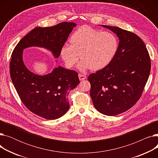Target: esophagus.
Wrapping results in <instances>:
<instances>
[{"mask_svg": "<svg viewBox=\"0 0 158 158\" xmlns=\"http://www.w3.org/2000/svg\"><path fill=\"white\" fill-rule=\"evenodd\" d=\"M79 78L80 81H82V80H85V79H86V76H85V75L79 73Z\"/></svg>", "mask_w": 158, "mask_h": 158, "instance_id": "34e87169", "label": "esophagus"}]
</instances>
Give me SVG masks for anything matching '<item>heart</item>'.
<instances>
[{
	"mask_svg": "<svg viewBox=\"0 0 158 158\" xmlns=\"http://www.w3.org/2000/svg\"><path fill=\"white\" fill-rule=\"evenodd\" d=\"M60 50V56L66 66L72 68L80 58L79 69L97 71L108 66L118 48V40L113 33L94 29L84 26L75 31Z\"/></svg>",
	"mask_w": 158,
	"mask_h": 158,
	"instance_id": "heart-1",
	"label": "heart"
}]
</instances>
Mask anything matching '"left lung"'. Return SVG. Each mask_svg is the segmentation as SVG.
<instances>
[{
	"label": "left lung",
	"mask_w": 158,
	"mask_h": 158,
	"mask_svg": "<svg viewBox=\"0 0 158 158\" xmlns=\"http://www.w3.org/2000/svg\"><path fill=\"white\" fill-rule=\"evenodd\" d=\"M119 38L114 59L106 68L91 73L90 96L98 111L114 116L133 106L142 95L151 63L143 41L135 33L120 27L102 26Z\"/></svg>",
	"instance_id": "1"
}]
</instances>
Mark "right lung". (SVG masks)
Segmentation results:
<instances>
[{
  "label": "right lung",
  "mask_w": 158,
  "mask_h": 158,
  "mask_svg": "<svg viewBox=\"0 0 158 158\" xmlns=\"http://www.w3.org/2000/svg\"><path fill=\"white\" fill-rule=\"evenodd\" d=\"M76 26L73 22H64L52 27H36L19 41L12 52L10 76L20 100L29 111L47 120L59 118L69 110L68 96L80 82L78 73L60 66L45 76L35 74L23 63V50L43 47L57 58Z\"/></svg>",
  "instance_id": "1"
}]
</instances>
